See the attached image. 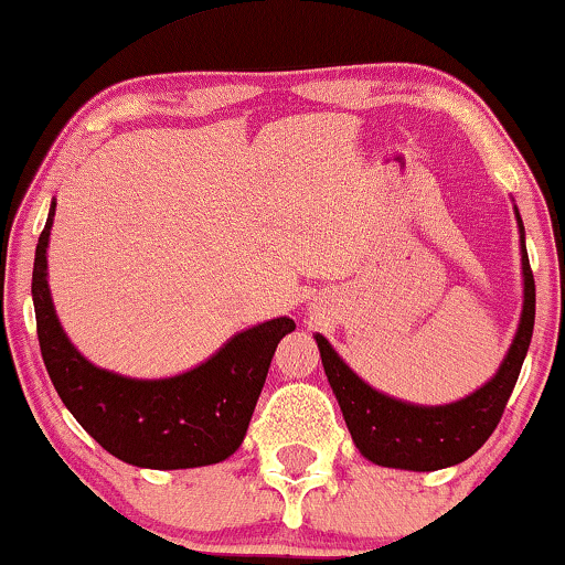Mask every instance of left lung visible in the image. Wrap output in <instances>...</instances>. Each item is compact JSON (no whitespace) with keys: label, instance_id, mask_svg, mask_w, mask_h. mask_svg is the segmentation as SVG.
Here are the masks:
<instances>
[{"label":"left lung","instance_id":"8db88e82","mask_svg":"<svg viewBox=\"0 0 565 565\" xmlns=\"http://www.w3.org/2000/svg\"><path fill=\"white\" fill-rule=\"evenodd\" d=\"M521 230V271H524V309L521 322L495 377L484 382L466 398L445 406H414L369 387L364 380L338 356L335 348L322 335L317 338L319 356L332 393L343 411V419L361 456L377 466L408 471H437L456 466L482 448L498 427L505 403L516 387L534 330V275L529 267Z\"/></svg>","mask_w":565,"mask_h":565}]
</instances>
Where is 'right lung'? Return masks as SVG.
I'll return each instance as SVG.
<instances>
[{
  "label": "right lung",
  "instance_id": "1",
  "mask_svg": "<svg viewBox=\"0 0 565 565\" xmlns=\"http://www.w3.org/2000/svg\"><path fill=\"white\" fill-rule=\"evenodd\" d=\"M54 201L33 262V309L41 356L75 422L125 463L141 469H193L225 461L241 448L267 380L275 348L296 322L269 319L238 332L191 372L134 380L83 359L54 315L46 282V246Z\"/></svg>",
  "mask_w": 565,
  "mask_h": 565
}]
</instances>
